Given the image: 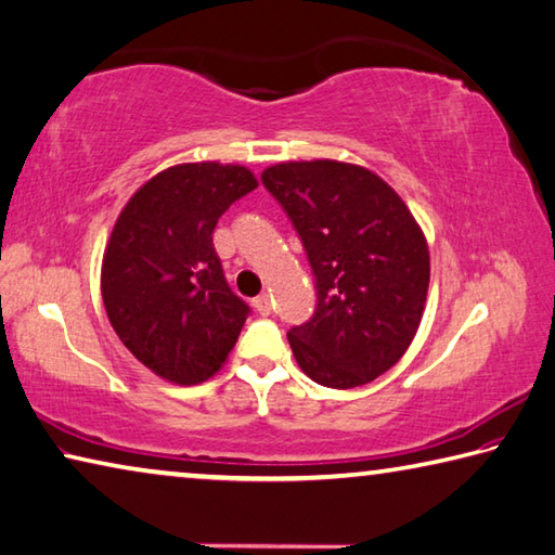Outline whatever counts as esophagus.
<instances>
[{"instance_id":"esophagus-1","label":"esophagus","mask_w":555,"mask_h":555,"mask_svg":"<svg viewBox=\"0 0 555 555\" xmlns=\"http://www.w3.org/2000/svg\"><path fill=\"white\" fill-rule=\"evenodd\" d=\"M251 306L259 312V315H271V296L269 294H261L255 300H251Z\"/></svg>"}]
</instances>
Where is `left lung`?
Returning a JSON list of instances; mask_svg holds the SVG:
<instances>
[{"instance_id":"8db88e82","label":"left lung","mask_w":555,"mask_h":555,"mask_svg":"<svg viewBox=\"0 0 555 555\" xmlns=\"http://www.w3.org/2000/svg\"><path fill=\"white\" fill-rule=\"evenodd\" d=\"M261 181L294 220L318 281L315 315L288 332L298 366L320 386H366L417 335L429 288L425 233L396 189L361 165L279 163Z\"/></svg>"}]
</instances>
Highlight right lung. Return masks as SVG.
<instances>
[{"label": "right lung", "instance_id": "add662e5", "mask_svg": "<svg viewBox=\"0 0 555 555\" xmlns=\"http://www.w3.org/2000/svg\"><path fill=\"white\" fill-rule=\"evenodd\" d=\"M257 186L243 165L184 163L147 179L118 214L102 259L104 308L155 376L196 386L235 347L249 308L228 286L214 230Z\"/></svg>", "mask_w": 555, "mask_h": 555}]
</instances>
